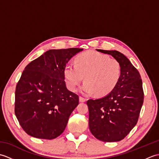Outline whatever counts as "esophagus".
I'll return each mask as SVG.
<instances>
[{
  "label": "esophagus",
  "mask_w": 159,
  "mask_h": 159,
  "mask_svg": "<svg viewBox=\"0 0 159 159\" xmlns=\"http://www.w3.org/2000/svg\"><path fill=\"white\" fill-rule=\"evenodd\" d=\"M86 100H87V99L85 98H83L82 96H79V101L80 102H85Z\"/></svg>",
  "instance_id": "obj_1"
}]
</instances>
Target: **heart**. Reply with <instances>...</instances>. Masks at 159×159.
I'll return each mask as SVG.
<instances>
[{"mask_svg": "<svg viewBox=\"0 0 159 159\" xmlns=\"http://www.w3.org/2000/svg\"><path fill=\"white\" fill-rule=\"evenodd\" d=\"M121 73V65L117 59L96 52L82 54L77 57L75 64L68 63L64 68L69 89L76 91L85 76L81 92L85 94L95 92L98 96H105L116 87Z\"/></svg>", "mask_w": 159, "mask_h": 159, "instance_id": "b5f03b06", "label": "heart"}]
</instances>
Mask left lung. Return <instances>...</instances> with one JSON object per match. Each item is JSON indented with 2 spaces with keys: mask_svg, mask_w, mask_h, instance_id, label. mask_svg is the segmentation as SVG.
<instances>
[{
  "mask_svg": "<svg viewBox=\"0 0 159 159\" xmlns=\"http://www.w3.org/2000/svg\"><path fill=\"white\" fill-rule=\"evenodd\" d=\"M96 50L117 59L121 73L117 85L109 94L87 100L89 130L98 139L116 142L123 139L137 123L143 102L142 80L138 70L122 53Z\"/></svg>",
  "mask_w": 159,
  "mask_h": 159,
  "instance_id": "1",
  "label": "left lung"
}]
</instances>
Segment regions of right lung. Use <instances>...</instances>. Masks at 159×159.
<instances>
[{
    "mask_svg": "<svg viewBox=\"0 0 159 159\" xmlns=\"http://www.w3.org/2000/svg\"><path fill=\"white\" fill-rule=\"evenodd\" d=\"M83 50H49L25 67L16 88L15 114L30 136L53 139L65 130L79 100L67 88L64 68Z\"/></svg>",
    "mask_w": 159,
    "mask_h": 159,
    "instance_id": "right-lung-1",
    "label": "right lung"
}]
</instances>
